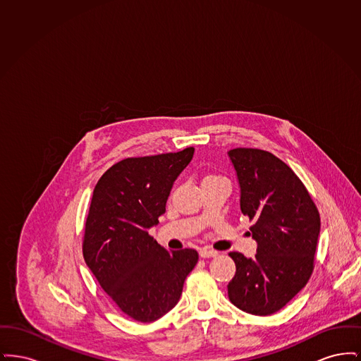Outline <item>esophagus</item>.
I'll return each mask as SVG.
<instances>
[{
	"label": "esophagus",
	"instance_id": "obj_1",
	"mask_svg": "<svg viewBox=\"0 0 361 361\" xmlns=\"http://www.w3.org/2000/svg\"><path fill=\"white\" fill-rule=\"evenodd\" d=\"M199 255H200V257L202 258L216 257V256H218V252L204 247V249H200Z\"/></svg>",
	"mask_w": 361,
	"mask_h": 361
}]
</instances>
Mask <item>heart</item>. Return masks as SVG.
<instances>
[{"instance_id":"1","label":"heart","mask_w":361,"mask_h":361,"mask_svg":"<svg viewBox=\"0 0 361 361\" xmlns=\"http://www.w3.org/2000/svg\"><path fill=\"white\" fill-rule=\"evenodd\" d=\"M203 183H227V180L224 178V176H219L215 173H208L203 178Z\"/></svg>"}]
</instances>
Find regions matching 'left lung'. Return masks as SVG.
<instances>
[{
  "mask_svg": "<svg viewBox=\"0 0 361 361\" xmlns=\"http://www.w3.org/2000/svg\"><path fill=\"white\" fill-rule=\"evenodd\" d=\"M240 187V211L255 224L257 255L231 252L235 275L228 299L253 315H271L300 291L314 271L321 228L318 208L291 168L276 155L238 147L228 152Z\"/></svg>",
  "mask_w": 361,
  "mask_h": 361,
  "instance_id": "1",
  "label": "left lung"
}]
</instances>
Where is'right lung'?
<instances>
[{"instance_id":"right-lung-1","label":"right lung","mask_w":361,"mask_h":361,"mask_svg":"<svg viewBox=\"0 0 361 361\" xmlns=\"http://www.w3.org/2000/svg\"><path fill=\"white\" fill-rule=\"evenodd\" d=\"M193 152L121 159L93 190L82 240L86 265L109 299L137 322L157 321L177 305L199 259L193 249L168 252L149 234Z\"/></svg>"}]
</instances>
